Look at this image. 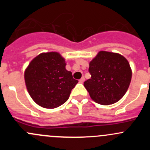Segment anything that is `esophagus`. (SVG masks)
I'll list each match as a JSON object with an SVG mask.
<instances>
[{"label": "esophagus", "instance_id": "esophagus-1", "mask_svg": "<svg viewBox=\"0 0 150 150\" xmlns=\"http://www.w3.org/2000/svg\"><path fill=\"white\" fill-rule=\"evenodd\" d=\"M84 81H85V78H84V77H82V78H81V79H80L79 82H80V83H83Z\"/></svg>", "mask_w": 150, "mask_h": 150}]
</instances>
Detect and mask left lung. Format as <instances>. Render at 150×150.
<instances>
[{
	"instance_id": "8db88e82",
	"label": "left lung",
	"mask_w": 150,
	"mask_h": 150,
	"mask_svg": "<svg viewBox=\"0 0 150 150\" xmlns=\"http://www.w3.org/2000/svg\"><path fill=\"white\" fill-rule=\"evenodd\" d=\"M90 79L84 86L91 98L102 105L114 104L125 95L131 80V67L120 54L100 51L89 64Z\"/></svg>"
}]
</instances>
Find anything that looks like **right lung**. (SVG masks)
<instances>
[{
	"mask_svg": "<svg viewBox=\"0 0 150 150\" xmlns=\"http://www.w3.org/2000/svg\"><path fill=\"white\" fill-rule=\"evenodd\" d=\"M59 54H40L29 64L25 72L27 88L32 99L45 108H56L67 102L78 83Z\"/></svg>",
	"mask_w": 150,
	"mask_h": 150,
	"instance_id": "1",
	"label": "right lung"
}]
</instances>
